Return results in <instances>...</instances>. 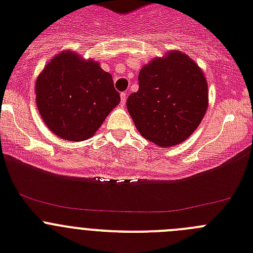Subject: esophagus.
<instances>
[{
	"instance_id": "esophagus-1",
	"label": "esophagus",
	"mask_w": 253,
	"mask_h": 253,
	"mask_svg": "<svg viewBox=\"0 0 253 253\" xmlns=\"http://www.w3.org/2000/svg\"><path fill=\"white\" fill-rule=\"evenodd\" d=\"M126 96H128V93H126V92H122V95H120L122 105H125V102H126Z\"/></svg>"
}]
</instances>
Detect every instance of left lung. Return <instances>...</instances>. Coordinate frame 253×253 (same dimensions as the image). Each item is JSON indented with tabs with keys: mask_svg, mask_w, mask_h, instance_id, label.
Wrapping results in <instances>:
<instances>
[{
	"mask_svg": "<svg viewBox=\"0 0 253 253\" xmlns=\"http://www.w3.org/2000/svg\"><path fill=\"white\" fill-rule=\"evenodd\" d=\"M139 90L126 109L140 135L160 147L184 142L208 109V84L202 68L180 50L167 51L140 69Z\"/></svg>",
	"mask_w": 253,
	"mask_h": 253,
	"instance_id": "left-lung-1",
	"label": "left lung"
}]
</instances>
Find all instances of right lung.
Here are the masks:
<instances>
[{
	"label": "right lung",
	"mask_w": 253,
	"mask_h": 253,
	"mask_svg": "<svg viewBox=\"0 0 253 253\" xmlns=\"http://www.w3.org/2000/svg\"><path fill=\"white\" fill-rule=\"evenodd\" d=\"M35 93L46 126L69 142L92 137L120 102L110 73L71 50L60 51L44 67Z\"/></svg>",
	"instance_id": "right-lung-1"
}]
</instances>
